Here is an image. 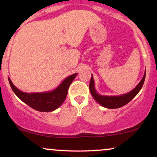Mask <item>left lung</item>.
<instances>
[{
	"label": "left lung",
	"instance_id": "obj_1",
	"mask_svg": "<svg viewBox=\"0 0 157 157\" xmlns=\"http://www.w3.org/2000/svg\"><path fill=\"white\" fill-rule=\"evenodd\" d=\"M145 74H146V71H145L143 77L140 80V82H139L137 86L134 89L131 90L130 92L124 94L118 95V96H105V95H101L97 93L94 87V81L93 76L91 75V78L89 83L90 92H91V95H92L93 98L100 105L103 106V107L111 109H118V108L122 107V106L128 103L137 94L139 91L141 90L142 86H143L144 81H145Z\"/></svg>",
	"mask_w": 157,
	"mask_h": 157
}]
</instances>
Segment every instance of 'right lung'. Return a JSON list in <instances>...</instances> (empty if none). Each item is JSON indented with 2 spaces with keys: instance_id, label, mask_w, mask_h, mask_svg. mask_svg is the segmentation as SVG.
I'll list each match as a JSON object with an SVG mask.
<instances>
[{
  "instance_id": "obj_1",
  "label": "right lung",
  "mask_w": 157,
  "mask_h": 157,
  "mask_svg": "<svg viewBox=\"0 0 157 157\" xmlns=\"http://www.w3.org/2000/svg\"><path fill=\"white\" fill-rule=\"evenodd\" d=\"M77 75V73H75L67 77L53 91L39 93L23 92L15 87L10 78L8 79L12 91L20 100L37 111L50 112L58 109L63 103L67 96L68 87Z\"/></svg>"
}]
</instances>
